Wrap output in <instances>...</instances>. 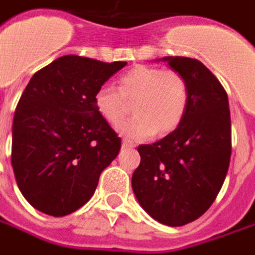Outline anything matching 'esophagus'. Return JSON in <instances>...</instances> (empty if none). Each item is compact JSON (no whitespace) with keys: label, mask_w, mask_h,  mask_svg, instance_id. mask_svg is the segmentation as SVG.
Segmentation results:
<instances>
[{"label":"esophagus","mask_w":255,"mask_h":255,"mask_svg":"<svg viewBox=\"0 0 255 255\" xmlns=\"http://www.w3.org/2000/svg\"><path fill=\"white\" fill-rule=\"evenodd\" d=\"M135 145L132 144L131 141H128V139H123V148L124 149H127V148H134Z\"/></svg>","instance_id":"1"}]
</instances>
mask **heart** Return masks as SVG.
I'll return each mask as SVG.
<instances>
[{"mask_svg": "<svg viewBox=\"0 0 255 255\" xmlns=\"http://www.w3.org/2000/svg\"><path fill=\"white\" fill-rule=\"evenodd\" d=\"M132 100V117L117 129L127 139L139 141L158 134H168L180 124L189 104V87L185 77L175 70L158 67H132L120 77L119 90L103 84L93 103L97 113L110 124H117Z\"/></svg>", "mask_w": 255, "mask_h": 255, "instance_id": "obj_1", "label": "heart"}]
</instances>
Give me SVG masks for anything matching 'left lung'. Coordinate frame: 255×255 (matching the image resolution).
<instances>
[{"instance_id": "left-lung-1", "label": "left lung", "mask_w": 255, "mask_h": 255, "mask_svg": "<svg viewBox=\"0 0 255 255\" xmlns=\"http://www.w3.org/2000/svg\"><path fill=\"white\" fill-rule=\"evenodd\" d=\"M189 87L188 110L171 134L139 145L141 162L132 173L138 203L159 223L178 227L199 219L223 186L232 155L227 93L202 62L165 56Z\"/></svg>"}]
</instances>
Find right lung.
Listing matches in <instances>:
<instances>
[{
  "label": "right lung",
  "instance_id": "add662e5",
  "mask_svg": "<svg viewBox=\"0 0 255 255\" xmlns=\"http://www.w3.org/2000/svg\"><path fill=\"white\" fill-rule=\"evenodd\" d=\"M126 65L66 55L32 76L13 116L11 163L36 210L60 217L80 209L119 155L121 138L93 96Z\"/></svg>",
  "mask_w": 255,
  "mask_h": 255
}]
</instances>
